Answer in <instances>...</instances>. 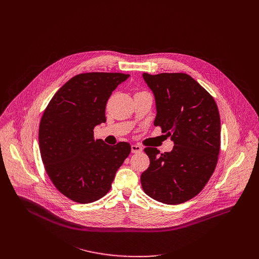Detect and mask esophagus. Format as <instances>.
I'll use <instances>...</instances> for the list:
<instances>
[{"label":"esophagus","mask_w":259,"mask_h":259,"mask_svg":"<svg viewBox=\"0 0 259 259\" xmlns=\"http://www.w3.org/2000/svg\"><path fill=\"white\" fill-rule=\"evenodd\" d=\"M143 151V148L140 145H132V152L133 153H139Z\"/></svg>","instance_id":"obj_1"}]
</instances>
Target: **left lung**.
<instances>
[{"label": "left lung", "instance_id": "1", "mask_svg": "<svg viewBox=\"0 0 259 259\" xmlns=\"http://www.w3.org/2000/svg\"><path fill=\"white\" fill-rule=\"evenodd\" d=\"M155 99L154 125L174 141L159 153L145 148L149 166L141 176L144 191L166 204L197 195L212 176L221 149V117L212 96L184 73L143 74Z\"/></svg>", "mask_w": 259, "mask_h": 259}]
</instances>
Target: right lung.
<instances>
[{"label": "right lung", "instance_id": "obj_1", "mask_svg": "<svg viewBox=\"0 0 259 259\" xmlns=\"http://www.w3.org/2000/svg\"><path fill=\"white\" fill-rule=\"evenodd\" d=\"M128 76L76 74L55 94L42 113L38 146L45 169L56 188L73 201L90 203L106 195L131 152L128 143L109 146L94 138L95 126L107 120L111 93Z\"/></svg>", "mask_w": 259, "mask_h": 259}]
</instances>
